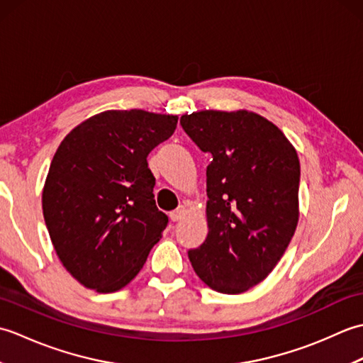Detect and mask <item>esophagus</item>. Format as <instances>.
I'll return each instance as SVG.
<instances>
[{
	"label": "esophagus",
	"mask_w": 363,
	"mask_h": 363,
	"mask_svg": "<svg viewBox=\"0 0 363 363\" xmlns=\"http://www.w3.org/2000/svg\"><path fill=\"white\" fill-rule=\"evenodd\" d=\"M184 215H186V207L179 206L176 211H173L172 213H169V218H172L173 221H179V220L184 218Z\"/></svg>",
	"instance_id": "obj_1"
}]
</instances>
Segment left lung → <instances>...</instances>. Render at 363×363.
<instances>
[{
    "mask_svg": "<svg viewBox=\"0 0 363 363\" xmlns=\"http://www.w3.org/2000/svg\"><path fill=\"white\" fill-rule=\"evenodd\" d=\"M207 167L206 242L189 251L195 273L215 291L238 295L273 272L299 218V159L282 130L250 111L181 117Z\"/></svg>",
    "mask_w": 363,
    "mask_h": 363,
    "instance_id": "1",
    "label": "left lung"
}]
</instances>
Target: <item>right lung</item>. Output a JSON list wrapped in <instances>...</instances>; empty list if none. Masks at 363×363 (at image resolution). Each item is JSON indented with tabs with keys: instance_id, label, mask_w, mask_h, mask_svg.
<instances>
[{
	"instance_id": "right-lung-1",
	"label": "right lung",
	"mask_w": 363,
	"mask_h": 363,
	"mask_svg": "<svg viewBox=\"0 0 363 363\" xmlns=\"http://www.w3.org/2000/svg\"><path fill=\"white\" fill-rule=\"evenodd\" d=\"M177 115L106 111L59 145L42 207L65 269L84 287L112 293L140 272L168 217L154 201L146 157L173 135Z\"/></svg>"
}]
</instances>
